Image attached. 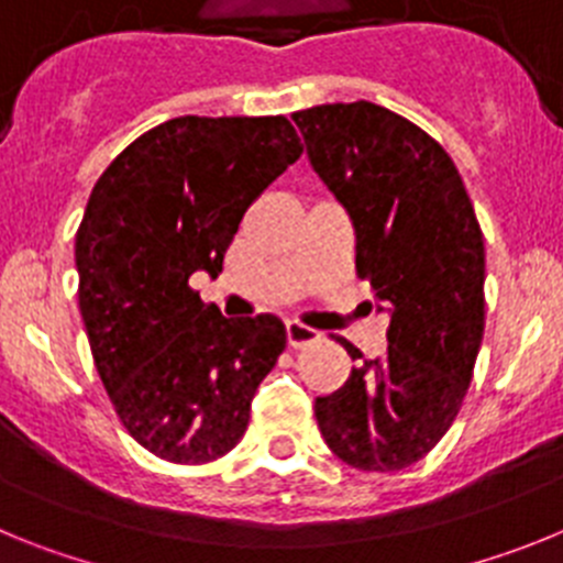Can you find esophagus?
Wrapping results in <instances>:
<instances>
[{"instance_id":"1","label":"esophagus","mask_w":563,"mask_h":563,"mask_svg":"<svg viewBox=\"0 0 563 563\" xmlns=\"http://www.w3.org/2000/svg\"><path fill=\"white\" fill-rule=\"evenodd\" d=\"M318 338L321 335L312 327L301 324V321H287V343H290L292 350H301L307 343H316Z\"/></svg>"}]
</instances>
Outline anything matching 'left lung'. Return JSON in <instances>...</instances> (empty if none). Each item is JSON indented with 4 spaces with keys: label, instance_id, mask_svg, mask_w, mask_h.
Wrapping results in <instances>:
<instances>
[{
    "label": "left lung",
    "instance_id": "8db88e82",
    "mask_svg": "<svg viewBox=\"0 0 563 563\" xmlns=\"http://www.w3.org/2000/svg\"><path fill=\"white\" fill-rule=\"evenodd\" d=\"M316 174L355 225L357 276L389 312V350L352 361L316 397L332 454L386 474L429 454L460 415L485 332V239L449 152L386 107L321 103L292 112ZM380 307V310H383Z\"/></svg>",
    "mask_w": 563,
    "mask_h": 563
}]
</instances>
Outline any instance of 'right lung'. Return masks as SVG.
<instances>
[{
    "label": "right lung",
    "mask_w": 563,
    "mask_h": 563,
    "mask_svg": "<svg viewBox=\"0 0 563 563\" xmlns=\"http://www.w3.org/2000/svg\"><path fill=\"white\" fill-rule=\"evenodd\" d=\"M301 152L285 114H183L129 143L89 194L76 233L89 350L123 429L161 460L225 456L285 352L276 316L222 318L188 278L220 276L247 206Z\"/></svg>",
    "instance_id": "1"
}]
</instances>
